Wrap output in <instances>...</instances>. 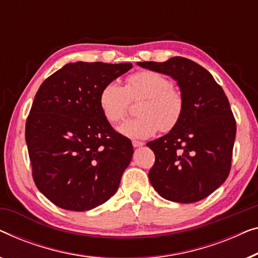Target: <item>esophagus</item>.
Instances as JSON below:
<instances>
[{"label": "esophagus", "instance_id": "obj_1", "mask_svg": "<svg viewBox=\"0 0 258 258\" xmlns=\"http://www.w3.org/2000/svg\"><path fill=\"white\" fill-rule=\"evenodd\" d=\"M144 143L143 142H140V141H133V147L134 148H138V147H142Z\"/></svg>", "mask_w": 258, "mask_h": 258}]
</instances>
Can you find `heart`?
I'll return each instance as SVG.
<instances>
[{
    "label": "heart",
    "instance_id": "obj_1",
    "mask_svg": "<svg viewBox=\"0 0 258 258\" xmlns=\"http://www.w3.org/2000/svg\"><path fill=\"white\" fill-rule=\"evenodd\" d=\"M142 100L137 107L140 116L123 122L118 132L132 138H148L160 130L169 133L184 114V96L169 78L156 71H138L126 77L125 86L111 81L102 87L99 106L111 124L120 123L128 114L132 101Z\"/></svg>",
    "mask_w": 258,
    "mask_h": 258
}]
</instances>
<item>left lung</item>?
<instances>
[{"mask_svg": "<svg viewBox=\"0 0 258 258\" xmlns=\"http://www.w3.org/2000/svg\"><path fill=\"white\" fill-rule=\"evenodd\" d=\"M138 65L172 77L185 101L178 125L147 144L155 154L149 171L151 185L164 199L174 203L203 200L230 172L236 122L228 99L212 74L187 58Z\"/></svg>", "mask_w": 258, "mask_h": 258, "instance_id": "8db88e82", "label": "left lung"}]
</instances>
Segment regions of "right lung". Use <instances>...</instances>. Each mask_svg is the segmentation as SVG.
I'll return each mask as SVG.
<instances>
[{
	"label": "right lung",
	"instance_id": "right-lung-1",
	"mask_svg": "<svg viewBox=\"0 0 258 258\" xmlns=\"http://www.w3.org/2000/svg\"><path fill=\"white\" fill-rule=\"evenodd\" d=\"M130 62H70L37 92L25 123L32 178L55 206L85 212L114 196L134 154L103 116L102 87Z\"/></svg>",
	"mask_w": 258,
	"mask_h": 258
}]
</instances>
